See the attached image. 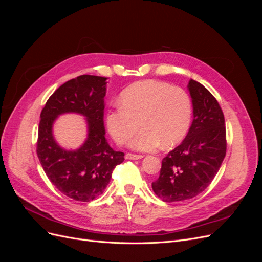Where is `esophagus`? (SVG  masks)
<instances>
[{
  "mask_svg": "<svg viewBox=\"0 0 262 262\" xmlns=\"http://www.w3.org/2000/svg\"><path fill=\"white\" fill-rule=\"evenodd\" d=\"M125 160H141V158H143V156L142 155H136V154H131V153H128L125 154Z\"/></svg>",
  "mask_w": 262,
  "mask_h": 262,
  "instance_id": "34e87169",
  "label": "esophagus"
}]
</instances>
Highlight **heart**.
<instances>
[{
	"label": "heart",
	"instance_id": "obj_1",
	"mask_svg": "<svg viewBox=\"0 0 262 262\" xmlns=\"http://www.w3.org/2000/svg\"><path fill=\"white\" fill-rule=\"evenodd\" d=\"M120 106L108 109L107 130L118 144H125L139 129L130 146L150 152L161 144L176 145L184 140L192 118V102L179 87L158 81H142L126 87L120 94Z\"/></svg>",
	"mask_w": 262,
	"mask_h": 262
}]
</instances>
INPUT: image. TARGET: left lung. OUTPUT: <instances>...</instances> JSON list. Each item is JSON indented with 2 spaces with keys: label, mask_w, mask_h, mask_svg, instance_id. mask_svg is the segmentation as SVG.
Here are the masks:
<instances>
[{
  "label": "left lung",
  "mask_w": 262,
  "mask_h": 262,
  "mask_svg": "<svg viewBox=\"0 0 262 262\" xmlns=\"http://www.w3.org/2000/svg\"><path fill=\"white\" fill-rule=\"evenodd\" d=\"M193 120L181 144L163 158L153 191L165 202L194 198L211 184L226 154V129L217 100L194 80L188 84Z\"/></svg>",
  "instance_id": "obj_1"
}]
</instances>
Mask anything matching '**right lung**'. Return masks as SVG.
Instances as JSON below:
<instances>
[{
  "instance_id": "1",
  "label": "right lung",
  "mask_w": 262,
  "mask_h": 262,
  "mask_svg": "<svg viewBox=\"0 0 262 262\" xmlns=\"http://www.w3.org/2000/svg\"><path fill=\"white\" fill-rule=\"evenodd\" d=\"M107 77L81 75L61 85L40 114L37 155L52 185L82 202L104 192L114 168L124 161V153L114 150L105 138L104 109ZM64 113L85 117L88 138L76 150L60 147L53 137V123Z\"/></svg>"
}]
</instances>
